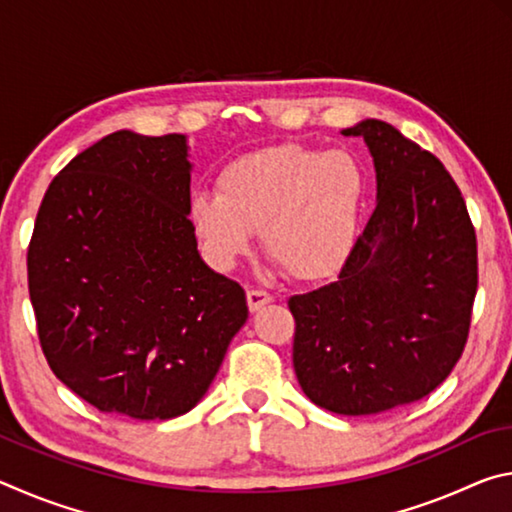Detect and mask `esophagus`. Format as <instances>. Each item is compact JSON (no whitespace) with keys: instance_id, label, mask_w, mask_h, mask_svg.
<instances>
[{"instance_id":"1","label":"esophagus","mask_w":512,"mask_h":512,"mask_svg":"<svg viewBox=\"0 0 512 512\" xmlns=\"http://www.w3.org/2000/svg\"><path fill=\"white\" fill-rule=\"evenodd\" d=\"M246 298H248V309L253 311H259L262 309L264 305H268V302H273V296L271 293H266V291H262V289H250L248 293H246Z\"/></svg>"}]
</instances>
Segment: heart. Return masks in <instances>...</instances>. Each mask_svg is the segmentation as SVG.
Returning <instances> with one entry per match:
<instances>
[{
  "instance_id": "obj_1",
  "label": "heart",
  "mask_w": 512,
  "mask_h": 512,
  "mask_svg": "<svg viewBox=\"0 0 512 512\" xmlns=\"http://www.w3.org/2000/svg\"><path fill=\"white\" fill-rule=\"evenodd\" d=\"M366 178L348 151L280 144L241 155L219 173V194L198 192L189 223L203 255L228 271L262 230L266 253L302 282L341 271L359 237Z\"/></svg>"
}]
</instances>
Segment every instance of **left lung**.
Here are the masks:
<instances>
[{
	"label": "left lung",
	"instance_id": "obj_1",
	"mask_svg": "<svg viewBox=\"0 0 512 512\" xmlns=\"http://www.w3.org/2000/svg\"><path fill=\"white\" fill-rule=\"evenodd\" d=\"M377 207L339 277L293 296V368L320 409L372 415L429 395L461 359L476 296V235L436 155L363 119Z\"/></svg>",
	"mask_w": 512,
	"mask_h": 512
}]
</instances>
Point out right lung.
<instances>
[{
    "instance_id": "obj_1",
    "label": "right lung",
    "mask_w": 512,
    "mask_h": 512,
    "mask_svg": "<svg viewBox=\"0 0 512 512\" xmlns=\"http://www.w3.org/2000/svg\"><path fill=\"white\" fill-rule=\"evenodd\" d=\"M185 135H106L51 180L29 246L49 368L103 413L178 418L203 400L248 318L189 223Z\"/></svg>"
}]
</instances>
